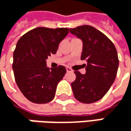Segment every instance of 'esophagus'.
Wrapping results in <instances>:
<instances>
[{"mask_svg":"<svg viewBox=\"0 0 131 131\" xmlns=\"http://www.w3.org/2000/svg\"><path fill=\"white\" fill-rule=\"evenodd\" d=\"M66 69H67V72H73V70L70 67H67Z\"/></svg>","mask_w":131,"mask_h":131,"instance_id":"esophagus-1","label":"esophagus"}]
</instances>
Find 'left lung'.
Segmentation results:
<instances>
[{"label":"left lung","instance_id":"1","mask_svg":"<svg viewBox=\"0 0 131 131\" xmlns=\"http://www.w3.org/2000/svg\"><path fill=\"white\" fill-rule=\"evenodd\" d=\"M83 43L81 60L86 61V73L75 70L76 80L71 83L73 95L82 103L100 100L110 89L118 72V53L113 42L91 26L70 29Z\"/></svg>","mask_w":131,"mask_h":131}]
</instances>
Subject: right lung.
<instances>
[{"mask_svg":"<svg viewBox=\"0 0 131 131\" xmlns=\"http://www.w3.org/2000/svg\"><path fill=\"white\" fill-rule=\"evenodd\" d=\"M68 32L67 28L38 27L17 41L13 51L14 77L19 90L30 102L45 104L54 99L58 83L67 70L62 65L49 69L45 60L56 54Z\"/></svg>","mask_w":131,"mask_h":131,"instance_id":"obj_1","label":"right lung"}]
</instances>
